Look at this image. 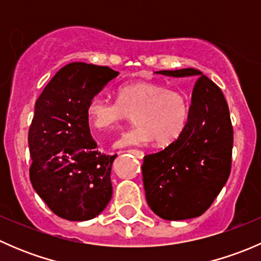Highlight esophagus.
<instances>
[{"label":"esophagus","instance_id":"34e87169","mask_svg":"<svg viewBox=\"0 0 261 261\" xmlns=\"http://www.w3.org/2000/svg\"><path fill=\"white\" fill-rule=\"evenodd\" d=\"M128 152H131V154L133 155H135L136 158H139V159H143L144 158V151H141V150H138V149H130V150H127Z\"/></svg>","mask_w":261,"mask_h":261}]
</instances>
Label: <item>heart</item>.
Masks as SVG:
<instances>
[{
  "label": "heart",
  "mask_w": 261,
  "mask_h": 261,
  "mask_svg": "<svg viewBox=\"0 0 261 261\" xmlns=\"http://www.w3.org/2000/svg\"><path fill=\"white\" fill-rule=\"evenodd\" d=\"M134 115L136 126L123 133L115 145H147L151 141L169 145L180 138L189 118L187 97L177 89L155 82H131L121 86L117 101L94 96L87 105V118L99 131L116 130Z\"/></svg>",
  "instance_id": "obj_1"
}]
</instances>
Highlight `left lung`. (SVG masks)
Returning a JSON list of instances; mask_svg holds the SVG:
<instances>
[{"mask_svg": "<svg viewBox=\"0 0 261 261\" xmlns=\"http://www.w3.org/2000/svg\"><path fill=\"white\" fill-rule=\"evenodd\" d=\"M168 77H197L187 127L164 150L145 155L143 181L151 211L168 221L201 216L231 172L233 130L221 89L198 69L159 70Z\"/></svg>", "mask_w": 261, "mask_h": 261, "instance_id": "left-lung-1", "label": "left lung"}]
</instances>
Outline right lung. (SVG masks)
<instances>
[{
	"label": "right lung",
	"mask_w": 261,
	"mask_h": 261,
	"mask_svg": "<svg viewBox=\"0 0 261 261\" xmlns=\"http://www.w3.org/2000/svg\"><path fill=\"white\" fill-rule=\"evenodd\" d=\"M117 75L109 67L70 63L51 78L35 103L29 130L30 180L64 220L94 218L112 197L111 169L117 155L96 149L87 105Z\"/></svg>",
	"instance_id": "add662e5"
}]
</instances>
